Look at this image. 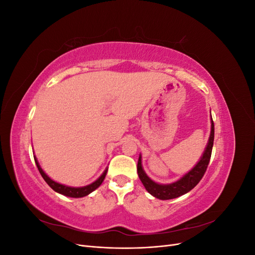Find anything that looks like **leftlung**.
Wrapping results in <instances>:
<instances>
[{"label": "left lung", "mask_w": 255, "mask_h": 255, "mask_svg": "<svg viewBox=\"0 0 255 255\" xmlns=\"http://www.w3.org/2000/svg\"><path fill=\"white\" fill-rule=\"evenodd\" d=\"M214 134H215L214 122L211 116V134H210V137H208V141L203 154L191 170H189L186 174H184L181 179H179L173 183L159 184V183H156L155 181L151 180L150 177L146 175L145 171L143 170L141 155H139V158H138V163H137V173L146 191H148L149 194L152 195L153 197H155L159 200L174 199L187 194L188 191H190L200 181H201L206 171L208 163H210L213 144H214Z\"/></svg>", "instance_id": "left-lung-1"}]
</instances>
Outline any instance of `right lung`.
Listing matches in <instances>:
<instances>
[{"label": "right lung", "instance_id": "right-lung-1", "mask_svg": "<svg viewBox=\"0 0 255 255\" xmlns=\"http://www.w3.org/2000/svg\"><path fill=\"white\" fill-rule=\"evenodd\" d=\"M34 158H35V163L37 165L38 170H39L41 176L43 177V180L47 182V184L49 185V186L54 191L58 192V194L64 195L66 197H70V198H83L85 196L91 194L92 191L96 190L100 186V185L102 184V182L104 181L105 176H106V173H107V168H106L105 170H104V172L99 176V179H97L95 182H92L91 184L86 185V186H83V187H71V186H67V185L60 184V183H57V182H55L54 180H52L51 177L42 170V168L40 167L39 163H38L37 157L35 155H34Z\"/></svg>", "mask_w": 255, "mask_h": 255}]
</instances>
